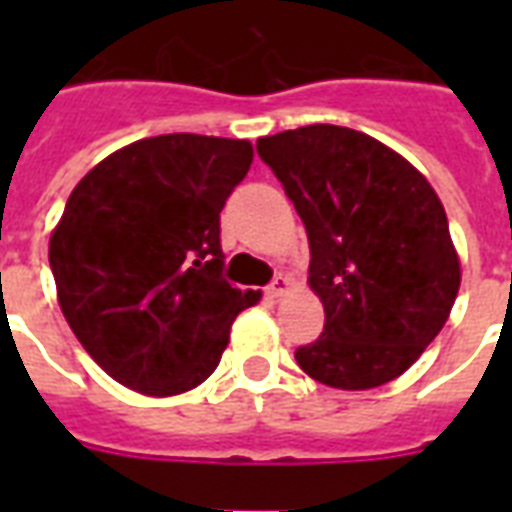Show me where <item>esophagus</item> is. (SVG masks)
Here are the masks:
<instances>
[{
	"instance_id": "1",
	"label": "esophagus",
	"mask_w": 512,
	"mask_h": 512,
	"mask_svg": "<svg viewBox=\"0 0 512 512\" xmlns=\"http://www.w3.org/2000/svg\"><path fill=\"white\" fill-rule=\"evenodd\" d=\"M289 289H292V281H289L287 276H284V273H279V276H276V279L271 281V287H268V295H271V297H284L289 292Z\"/></svg>"
}]
</instances>
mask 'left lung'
<instances>
[{"label":"left lung","instance_id":"8db88e82","mask_svg":"<svg viewBox=\"0 0 512 512\" xmlns=\"http://www.w3.org/2000/svg\"><path fill=\"white\" fill-rule=\"evenodd\" d=\"M311 244L308 284L324 332L295 350L340 390L396 380L444 329L460 289L446 212L404 156L364 132L308 124L257 140Z\"/></svg>","mask_w":512,"mask_h":512}]
</instances>
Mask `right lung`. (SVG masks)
Instances as JSON below:
<instances>
[{
	"label": "right lung",
	"instance_id": "obj_1",
	"mask_svg": "<svg viewBox=\"0 0 512 512\" xmlns=\"http://www.w3.org/2000/svg\"><path fill=\"white\" fill-rule=\"evenodd\" d=\"M249 140L159 135L79 180L50 236L60 311L103 372L177 396L215 372L233 319L260 300L223 279L220 212Z\"/></svg>",
	"mask_w": 512,
	"mask_h": 512
}]
</instances>
